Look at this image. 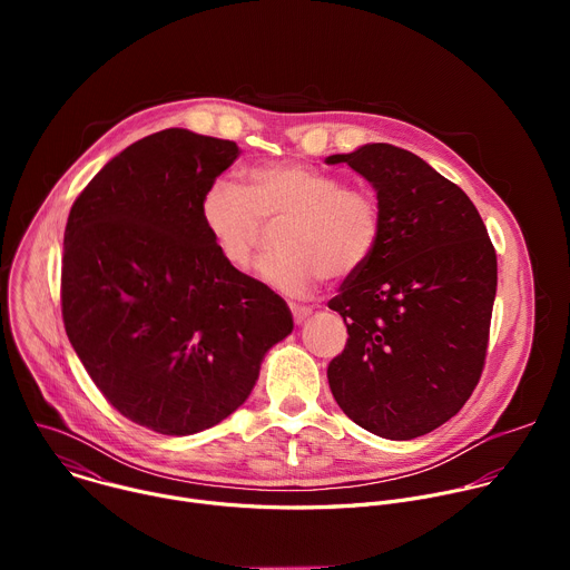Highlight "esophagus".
I'll return each mask as SVG.
<instances>
[{"instance_id": "34e87169", "label": "esophagus", "mask_w": 570, "mask_h": 570, "mask_svg": "<svg viewBox=\"0 0 570 570\" xmlns=\"http://www.w3.org/2000/svg\"><path fill=\"white\" fill-rule=\"evenodd\" d=\"M291 313H293V320H295V324H302L311 313H313V308H308V306H302V304H291Z\"/></svg>"}]
</instances>
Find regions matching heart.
<instances>
[{"instance_id": "b5f03b06", "label": "heart", "mask_w": 570, "mask_h": 570, "mask_svg": "<svg viewBox=\"0 0 570 570\" xmlns=\"http://www.w3.org/2000/svg\"><path fill=\"white\" fill-rule=\"evenodd\" d=\"M203 225L232 268H246L264 223L282 220L279 253L257 264V277L279 295L304 297L324 277L347 279L374 257L381 240V207L363 189L295 161H273L248 171V191L216 180L200 203Z\"/></svg>"}]
</instances>
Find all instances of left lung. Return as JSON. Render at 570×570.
Wrapping results in <instances>:
<instances>
[{"mask_svg":"<svg viewBox=\"0 0 570 570\" xmlns=\"http://www.w3.org/2000/svg\"><path fill=\"white\" fill-rule=\"evenodd\" d=\"M376 191L381 240L330 302L347 345L327 376L343 413L385 440H415L471 396L490 341L497 253L469 196L392 144L330 155Z\"/></svg>","mask_w":570,"mask_h":570,"instance_id":"obj_1","label":"left lung"}]
</instances>
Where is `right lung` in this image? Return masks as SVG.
<instances>
[{"instance_id":"right-lung-1","label":"right lung","mask_w":570,"mask_h":570,"mask_svg":"<svg viewBox=\"0 0 570 570\" xmlns=\"http://www.w3.org/2000/svg\"><path fill=\"white\" fill-rule=\"evenodd\" d=\"M238 155L229 139L159 130L115 155L67 218V338L115 409L161 435L229 417L293 332L286 302L227 266L200 218Z\"/></svg>"}]
</instances>
